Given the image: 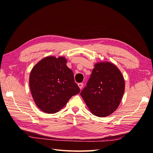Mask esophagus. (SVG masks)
I'll return each mask as SVG.
<instances>
[{"label": "esophagus", "instance_id": "obj_1", "mask_svg": "<svg viewBox=\"0 0 153 153\" xmlns=\"http://www.w3.org/2000/svg\"><path fill=\"white\" fill-rule=\"evenodd\" d=\"M83 85H84L83 83H79L78 84V86L80 88V89H82V88L83 87Z\"/></svg>", "mask_w": 153, "mask_h": 153}]
</instances>
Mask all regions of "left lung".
<instances>
[{
	"label": "left lung",
	"instance_id": "left-lung-1",
	"mask_svg": "<svg viewBox=\"0 0 153 153\" xmlns=\"http://www.w3.org/2000/svg\"><path fill=\"white\" fill-rule=\"evenodd\" d=\"M125 86L124 77L114 64L97 62L81 95L93 115L105 117L118 107Z\"/></svg>",
	"mask_w": 153,
	"mask_h": 153
}]
</instances>
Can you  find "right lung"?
I'll return each instance as SVG.
<instances>
[{
  "label": "right lung",
  "mask_w": 153,
  "mask_h": 153,
  "mask_svg": "<svg viewBox=\"0 0 153 153\" xmlns=\"http://www.w3.org/2000/svg\"><path fill=\"white\" fill-rule=\"evenodd\" d=\"M66 62L63 56H48L31 71L29 84L31 95L36 106L46 114L59 111L71 97L80 92L73 72Z\"/></svg>",
  "instance_id": "right-lung-1"
}]
</instances>
